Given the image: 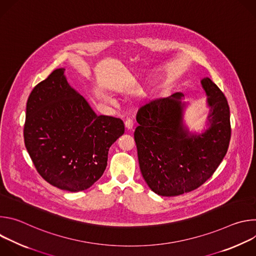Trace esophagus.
Wrapping results in <instances>:
<instances>
[{
	"mask_svg": "<svg viewBox=\"0 0 256 256\" xmlns=\"http://www.w3.org/2000/svg\"><path fill=\"white\" fill-rule=\"evenodd\" d=\"M124 126H126V130H132L134 128V120H130V118H128L126 122H124Z\"/></svg>",
	"mask_w": 256,
	"mask_h": 256,
	"instance_id": "esophagus-1",
	"label": "esophagus"
}]
</instances>
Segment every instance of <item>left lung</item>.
<instances>
[{
    "mask_svg": "<svg viewBox=\"0 0 256 256\" xmlns=\"http://www.w3.org/2000/svg\"><path fill=\"white\" fill-rule=\"evenodd\" d=\"M210 107L208 128L190 134L184 124L181 94L146 103L138 110L134 140L142 175L162 196L196 190L225 157L231 138L230 108L224 93L210 78L202 80Z\"/></svg>",
    "mask_w": 256,
    "mask_h": 256,
    "instance_id": "left-lung-1",
    "label": "left lung"
}]
</instances>
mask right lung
Here are the masks:
<instances>
[{"label": "right lung", "mask_w": 256, "mask_h": 256, "mask_svg": "<svg viewBox=\"0 0 256 256\" xmlns=\"http://www.w3.org/2000/svg\"><path fill=\"white\" fill-rule=\"evenodd\" d=\"M56 68L31 91L26 104L24 142L40 175L70 192L102 176L112 144L124 132L120 118L96 116Z\"/></svg>", "instance_id": "add662e5"}]
</instances>
